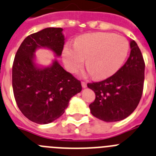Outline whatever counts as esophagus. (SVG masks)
I'll return each mask as SVG.
<instances>
[{"instance_id":"34e87169","label":"esophagus","mask_w":156,"mask_h":156,"mask_svg":"<svg viewBox=\"0 0 156 156\" xmlns=\"http://www.w3.org/2000/svg\"><path fill=\"white\" fill-rule=\"evenodd\" d=\"M81 85H82V87H83V88H86L87 82H85V81H81Z\"/></svg>"}]
</instances>
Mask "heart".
Instances as JSON below:
<instances>
[{"mask_svg": "<svg viewBox=\"0 0 156 156\" xmlns=\"http://www.w3.org/2000/svg\"><path fill=\"white\" fill-rule=\"evenodd\" d=\"M130 44L125 37L113 33H96L77 39L64 50V61L75 73L85 64L95 78H106L118 71L125 61Z\"/></svg>", "mask_w": 156, "mask_h": 156, "instance_id": "1", "label": "heart"}]
</instances>
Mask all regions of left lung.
Masks as SVG:
<instances>
[{"label":"left lung","mask_w":156,"mask_h":156,"mask_svg":"<svg viewBox=\"0 0 156 156\" xmlns=\"http://www.w3.org/2000/svg\"><path fill=\"white\" fill-rule=\"evenodd\" d=\"M130 46L131 50L127 61L114 75L87 85L95 94V100L89 105L91 113L103 121L127 118L141 100L145 64L136 42L130 41Z\"/></svg>","instance_id":"left-lung-1"}]
</instances>
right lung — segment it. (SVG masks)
Returning <instances> with one entry per match:
<instances>
[{"label":"right lung","mask_w":156,"mask_h":156,"mask_svg":"<svg viewBox=\"0 0 156 156\" xmlns=\"http://www.w3.org/2000/svg\"><path fill=\"white\" fill-rule=\"evenodd\" d=\"M61 28H47L29 35L17 50L12 66V87L16 103L29 120L46 124L62 116L72 96L81 91V81L57 61L39 68L33 62L37 48L47 47L57 57L62 54Z\"/></svg>","instance_id":"obj_1"}]
</instances>
